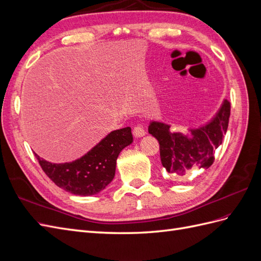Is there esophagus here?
Wrapping results in <instances>:
<instances>
[{
    "mask_svg": "<svg viewBox=\"0 0 261 261\" xmlns=\"http://www.w3.org/2000/svg\"><path fill=\"white\" fill-rule=\"evenodd\" d=\"M133 135L135 136L136 138L144 137L146 135V132L143 127H141V126H135V127H134V129H133Z\"/></svg>",
    "mask_w": 261,
    "mask_h": 261,
    "instance_id": "34e87169",
    "label": "esophagus"
}]
</instances>
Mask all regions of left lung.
I'll return each instance as SVG.
<instances>
[{
    "instance_id": "left-lung-1",
    "label": "left lung",
    "mask_w": 261,
    "mask_h": 261,
    "mask_svg": "<svg viewBox=\"0 0 261 261\" xmlns=\"http://www.w3.org/2000/svg\"><path fill=\"white\" fill-rule=\"evenodd\" d=\"M231 103L224 100L212 120L188 134L171 132V126L152 121L148 132L160 145L161 163L171 174L184 175L193 168H209L216 149L222 144L230 118Z\"/></svg>"
}]
</instances>
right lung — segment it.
Returning a JSON list of instances; mask_svg holds the SVG:
<instances>
[{
    "instance_id": "obj_1",
    "label": "right lung",
    "mask_w": 261,
    "mask_h": 261,
    "mask_svg": "<svg viewBox=\"0 0 261 261\" xmlns=\"http://www.w3.org/2000/svg\"><path fill=\"white\" fill-rule=\"evenodd\" d=\"M132 143V129L125 127L111 132L85 155L72 162L51 163L35 154L55 185L77 196H91L111 183L118 154Z\"/></svg>"
}]
</instances>
